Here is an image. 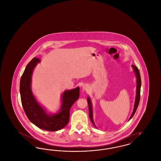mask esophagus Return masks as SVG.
Wrapping results in <instances>:
<instances>
[{
    "instance_id": "obj_1",
    "label": "esophagus",
    "mask_w": 161,
    "mask_h": 161,
    "mask_svg": "<svg viewBox=\"0 0 161 161\" xmlns=\"http://www.w3.org/2000/svg\"><path fill=\"white\" fill-rule=\"evenodd\" d=\"M82 88H83V91L87 92V91H89V87L87 85H86V84L83 86V87H82Z\"/></svg>"
}]
</instances>
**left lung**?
<instances>
[{"mask_svg": "<svg viewBox=\"0 0 161 161\" xmlns=\"http://www.w3.org/2000/svg\"><path fill=\"white\" fill-rule=\"evenodd\" d=\"M132 68H133V71L135 73L136 77V98H135V105H134V108H133V111L131 114V115L130 116L129 120L131 119V118L133 116V115H135L137 108L139 105V100H140V92H141V76H140V73L139 71L138 70V68L134 65L131 66ZM87 103H88V106H89V118L91 120L92 124L95 125V127H96L93 120V112H92V103L89 97L87 98Z\"/></svg>", "mask_w": 161, "mask_h": 161, "instance_id": "1", "label": "left lung"}]
</instances>
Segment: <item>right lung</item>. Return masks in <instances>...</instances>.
Segmentation results:
<instances>
[{"label": "right lung", "instance_id": "obj_1", "mask_svg": "<svg viewBox=\"0 0 161 161\" xmlns=\"http://www.w3.org/2000/svg\"><path fill=\"white\" fill-rule=\"evenodd\" d=\"M40 59L33 58L27 64L21 77L20 93L24 111L31 123L43 130L54 131L64 127L69 122L70 108L79 98L80 87L63 92L61 108L55 114H48L34 97L31 91V77L33 70Z\"/></svg>", "mask_w": 161, "mask_h": 161}]
</instances>
